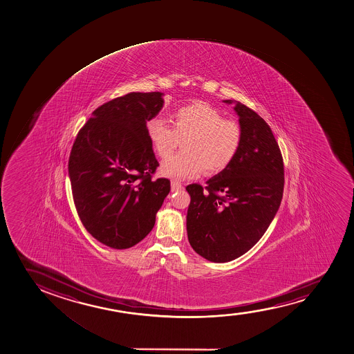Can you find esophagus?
Listing matches in <instances>:
<instances>
[{
	"label": "esophagus",
	"instance_id": "1",
	"mask_svg": "<svg viewBox=\"0 0 354 354\" xmlns=\"http://www.w3.org/2000/svg\"><path fill=\"white\" fill-rule=\"evenodd\" d=\"M171 191H181L183 189V186L181 185V183H179V181H171Z\"/></svg>",
	"mask_w": 354,
	"mask_h": 354
}]
</instances>
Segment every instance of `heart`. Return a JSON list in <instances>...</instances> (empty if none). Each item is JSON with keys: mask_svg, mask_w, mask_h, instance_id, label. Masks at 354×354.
I'll return each instance as SVG.
<instances>
[{"mask_svg": "<svg viewBox=\"0 0 354 354\" xmlns=\"http://www.w3.org/2000/svg\"><path fill=\"white\" fill-rule=\"evenodd\" d=\"M173 127L154 118L147 123L148 138L161 159L169 158L183 145V151L161 165L160 173L171 179L194 178L203 173L216 174L234 160L243 143V128L238 121L203 102L176 109Z\"/></svg>", "mask_w": 354, "mask_h": 354, "instance_id": "obj_1", "label": "heart"}]
</instances>
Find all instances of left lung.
I'll use <instances>...</instances> for the list:
<instances>
[{
  "mask_svg": "<svg viewBox=\"0 0 354 354\" xmlns=\"http://www.w3.org/2000/svg\"><path fill=\"white\" fill-rule=\"evenodd\" d=\"M243 143L223 171L201 185L186 187L191 195L187 235L192 248L212 262H228L254 246L273 221L283 192V162L266 121L233 100Z\"/></svg>",
  "mask_w": 354,
  "mask_h": 354,
  "instance_id": "1",
  "label": "left lung"
}]
</instances>
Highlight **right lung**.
Returning a JSON list of instances; mask_svg holds the SVG:
<instances>
[{"mask_svg":"<svg viewBox=\"0 0 354 354\" xmlns=\"http://www.w3.org/2000/svg\"><path fill=\"white\" fill-rule=\"evenodd\" d=\"M163 95L129 93L100 106L73 145L68 174L77 214L93 238L115 250L147 236L171 191L169 180H151L159 162L147 133Z\"/></svg>","mask_w":354,"mask_h":354,"instance_id":"right-lung-1","label":"right lung"}]
</instances>
